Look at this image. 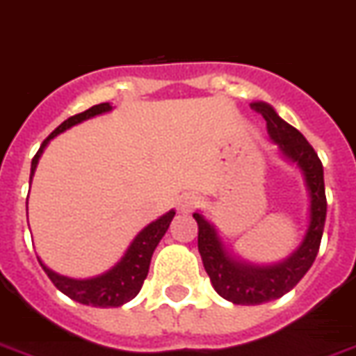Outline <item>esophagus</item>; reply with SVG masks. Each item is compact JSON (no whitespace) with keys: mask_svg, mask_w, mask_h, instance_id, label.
<instances>
[{"mask_svg":"<svg viewBox=\"0 0 356 356\" xmlns=\"http://www.w3.org/2000/svg\"><path fill=\"white\" fill-rule=\"evenodd\" d=\"M197 204H199V197H195L193 193H184V195L179 197L177 210L181 213H190L193 208L197 207Z\"/></svg>","mask_w":356,"mask_h":356,"instance_id":"esophagus-1","label":"esophagus"}]
</instances>
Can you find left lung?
<instances>
[{
	"label": "left lung",
	"instance_id": "left-lung-1",
	"mask_svg": "<svg viewBox=\"0 0 356 356\" xmlns=\"http://www.w3.org/2000/svg\"><path fill=\"white\" fill-rule=\"evenodd\" d=\"M250 108L261 113L267 120L268 137L278 144L283 157L302 170L309 192V227L300 247L289 258L274 265H252L228 254L216 227L199 212L193 213L199 227L197 247L204 270L210 276L216 293L236 305H259L282 298L283 294L296 287L318 254L327 213L322 161L307 138L280 118L273 106L252 102Z\"/></svg>",
	"mask_w": 356,
	"mask_h": 356
}]
</instances>
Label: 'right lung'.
<instances>
[{"mask_svg":"<svg viewBox=\"0 0 356 356\" xmlns=\"http://www.w3.org/2000/svg\"><path fill=\"white\" fill-rule=\"evenodd\" d=\"M111 111V106L109 102L98 104L93 108L86 109L83 113H78L74 117H69L67 120H63L56 129H54L51 135H49L45 140L42 143L38 153L34 155L33 163H31V181H33L34 170L38 166V161L42 157L43 149L49 144L51 138H54L56 135L63 133L65 129L73 128L76 124L88 120V118H93L97 115H102V113ZM29 181V183H31ZM175 212L170 210L164 216H161L159 219H155L153 223H149L148 227H144L140 232L135 236V239L131 241V245L128 247L126 254H124L120 261L111 267L108 273L100 274L97 278L89 280H74L67 278V276H62V274H56L54 270L45 265L42 259L38 258L42 268L45 270V274L49 276V280L54 283V287L58 291H62L65 296H69L71 300L78 303H83V305H93V307H120L126 302L133 300L138 294L140 287H143L144 280L148 276L149 270V261H152L153 250L157 248L159 241L163 239V236L168 230L170 223H172Z\"/></svg>","mask_w":356,"mask_h":356,"instance_id":"1","label":"right lung"}]
</instances>
